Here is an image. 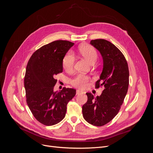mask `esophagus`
<instances>
[{
	"label": "esophagus",
	"mask_w": 153,
	"mask_h": 153,
	"mask_svg": "<svg viewBox=\"0 0 153 153\" xmlns=\"http://www.w3.org/2000/svg\"><path fill=\"white\" fill-rule=\"evenodd\" d=\"M83 94V92L81 91H79V90H77L76 92V94L78 95V94Z\"/></svg>",
	"instance_id": "obj_1"
}]
</instances>
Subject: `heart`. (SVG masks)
I'll list each match as a JSON object with an SVG mask.
<instances>
[{"label":"heart","instance_id":"b5f03b06","mask_svg":"<svg viewBox=\"0 0 153 153\" xmlns=\"http://www.w3.org/2000/svg\"><path fill=\"white\" fill-rule=\"evenodd\" d=\"M80 53L90 63H94L97 59L98 53L96 49L91 45L83 46L80 48ZM75 63V56L71 52H68L62 59V67L68 72L71 71ZM90 78L86 75L79 74L71 80V85L78 89H84L89 85Z\"/></svg>","mask_w":153,"mask_h":153}]
</instances>
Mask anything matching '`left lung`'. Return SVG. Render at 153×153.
<instances>
[{"instance_id":"obj_1","label":"left lung","mask_w":153,"mask_h":153,"mask_svg":"<svg viewBox=\"0 0 153 153\" xmlns=\"http://www.w3.org/2000/svg\"><path fill=\"white\" fill-rule=\"evenodd\" d=\"M100 52L103 68L95 87L104 86L96 98L87 92V101L82 106L83 117L96 126H102L114 118L121 108L129 85V69L124 55L110 41L103 39L90 43Z\"/></svg>"}]
</instances>
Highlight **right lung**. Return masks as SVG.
I'll use <instances>...</instances> for the list:
<instances>
[{
    "instance_id": "right-lung-1",
    "label": "right lung",
    "mask_w": 153,
    "mask_h": 153,
    "mask_svg": "<svg viewBox=\"0 0 153 153\" xmlns=\"http://www.w3.org/2000/svg\"><path fill=\"white\" fill-rule=\"evenodd\" d=\"M73 45L68 41H53L37 50L27 63L24 78L27 103L34 117L46 126L62 121L68 103L76 94L71 88L53 91L55 75L62 72V59Z\"/></svg>"
}]
</instances>
